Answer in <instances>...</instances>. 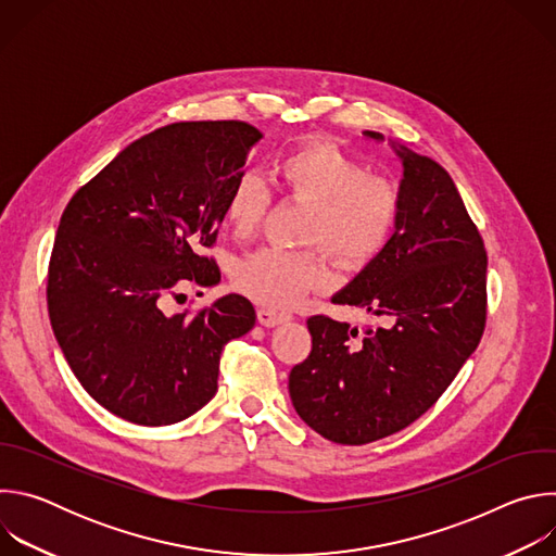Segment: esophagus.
I'll list each match as a JSON object with an SVG mask.
<instances>
[{"instance_id":"obj_1","label":"esophagus","mask_w":556,"mask_h":556,"mask_svg":"<svg viewBox=\"0 0 556 556\" xmlns=\"http://www.w3.org/2000/svg\"><path fill=\"white\" fill-rule=\"evenodd\" d=\"M288 319H290V314H286V312H277V309H270V307H260L257 309V321L264 328H275L279 324H286Z\"/></svg>"}]
</instances>
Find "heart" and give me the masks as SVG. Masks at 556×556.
Returning <instances> with one entry per match:
<instances>
[{
    "label": "heart",
    "mask_w": 556,
    "mask_h": 556,
    "mask_svg": "<svg viewBox=\"0 0 556 556\" xmlns=\"http://www.w3.org/2000/svg\"><path fill=\"white\" fill-rule=\"evenodd\" d=\"M275 174L286 200L307 204L301 242L316 247L260 249L235 264L232 283L249 299L281 309L328 286L330 270L319 245L345 268H363L384 251L401 217V189L324 138L290 149ZM270 202L255 174L237 176L224 198V217L235 237H253L268 217Z\"/></svg>",
    "instance_id": "b5f03b06"
}]
</instances>
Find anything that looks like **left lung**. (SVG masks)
Returning <instances> with one entry per match:
<instances>
[{"label":"left lung","mask_w":556,"mask_h":556,"mask_svg":"<svg viewBox=\"0 0 556 556\" xmlns=\"http://www.w3.org/2000/svg\"><path fill=\"white\" fill-rule=\"evenodd\" d=\"M399 155V224L384 251L332 299L387 326L358 332L328 314L309 316L312 350L288 378L301 420L337 444H369L418 420L486 328L489 257L478 226L435 161L407 147Z\"/></svg>","instance_id":"1"}]
</instances>
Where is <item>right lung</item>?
<instances>
[{"label":"right lung","mask_w":556,"mask_h":556,"mask_svg":"<svg viewBox=\"0 0 556 556\" xmlns=\"http://www.w3.org/2000/svg\"><path fill=\"white\" fill-rule=\"evenodd\" d=\"M264 134L244 121L155 129L78 187L48 266V314L59 348L92 399L114 416L174 425L217 391L219 356L255 326V307L226 294L167 314L182 286L219 281L224 198Z\"/></svg>","instance_id":"1"}]
</instances>
